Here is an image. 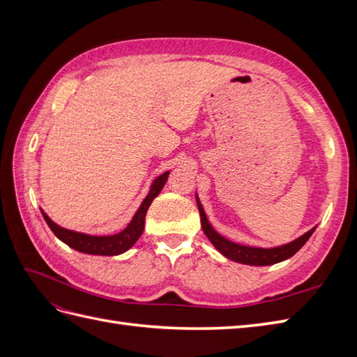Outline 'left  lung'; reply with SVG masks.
<instances>
[{"label": "left lung", "mask_w": 357, "mask_h": 357, "mask_svg": "<svg viewBox=\"0 0 357 357\" xmlns=\"http://www.w3.org/2000/svg\"><path fill=\"white\" fill-rule=\"evenodd\" d=\"M197 204H198V210L201 215V226L204 234L207 235V238L211 241V244L218 248V250L226 256L231 261L245 264V265H255V266H265V265H274L282 261H286V259L294 256L299 248L304 245L310 236L314 232L316 228L310 229L302 236H299L298 240L291 241L284 245H278L273 248H262V247H250V245H243V244H236L229 240H226L225 236L215 232L213 229V226L210 225L207 215H205V211L202 208V205L197 197Z\"/></svg>", "instance_id": "obj_1"}]
</instances>
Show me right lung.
I'll list each match as a JSON object with an SVG mask.
<instances>
[{
	"mask_svg": "<svg viewBox=\"0 0 357 357\" xmlns=\"http://www.w3.org/2000/svg\"><path fill=\"white\" fill-rule=\"evenodd\" d=\"M169 171L164 172V174L159 176L155 181L152 188H150L149 195L146 199L139 205V208L137 210L135 215L132 220L129 222L126 228L114 235H88V234H82V232H74L66 228H61L55 222H52L49 215L41 210L43 218H45L46 223L49 225V228L52 232L55 234L58 238L70 245L74 250H77L80 253H88V255H96V256H116L125 253L126 250L131 248L137 240L142 236L144 231V220H146V213L150 207L152 201L159 195V192L164 188L165 181L168 178Z\"/></svg>",
	"mask_w": 357,
	"mask_h": 357,
	"instance_id": "1",
	"label": "right lung"
}]
</instances>
